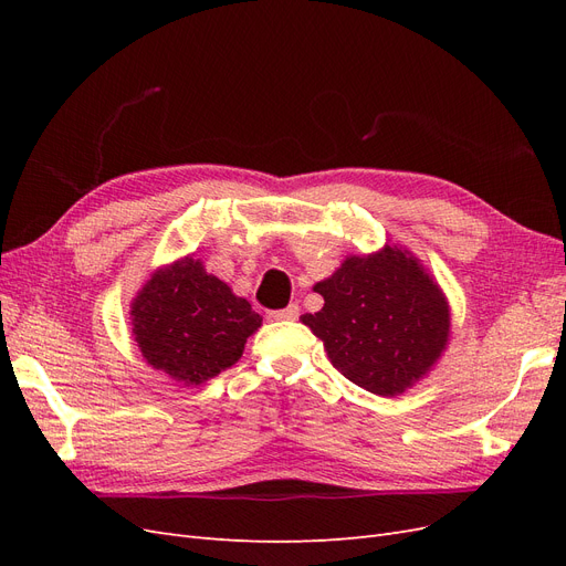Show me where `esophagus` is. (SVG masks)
I'll use <instances>...</instances> for the list:
<instances>
[{"mask_svg":"<svg viewBox=\"0 0 566 566\" xmlns=\"http://www.w3.org/2000/svg\"><path fill=\"white\" fill-rule=\"evenodd\" d=\"M300 316V306L297 304H287L285 310H276V312H269L271 321H295Z\"/></svg>","mask_w":566,"mask_h":566,"instance_id":"1","label":"esophagus"}]
</instances>
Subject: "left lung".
<instances>
[{
    "label": "left lung",
    "instance_id": "8db88e82",
    "mask_svg": "<svg viewBox=\"0 0 566 566\" xmlns=\"http://www.w3.org/2000/svg\"><path fill=\"white\" fill-rule=\"evenodd\" d=\"M325 304L302 323L354 385L394 397L420 380L449 339V306L424 269L399 248L347 256L314 285Z\"/></svg>",
    "mask_w": 566,
    "mask_h": 566
}]
</instances>
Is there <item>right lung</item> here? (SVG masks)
Returning a JSON list of instances; mask_svg holds the SVG:
<instances>
[{"instance_id":"right-lung-1","label":"right lung","mask_w":566,"mask_h":566,"mask_svg":"<svg viewBox=\"0 0 566 566\" xmlns=\"http://www.w3.org/2000/svg\"><path fill=\"white\" fill-rule=\"evenodd\" d=\"M134 335L146 361L186 385L231 368L262 316L193 256L156 273L134 300Z\"/></svg>"}]
</instances>
